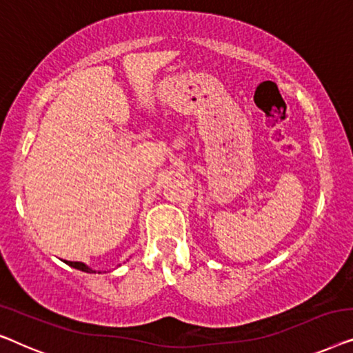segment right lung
I'll return each mask as SVG.
<instances>
[{
	"label": "right lung",
	"mask_w": 353,
	"mask_h": 353,
	"mask_svg": "<svg viewBox=\"0 0 353 353\" xmlns=\"http://www.w3.org/2000/svg\"><path fill=\"white\" fill-rule=\"evenodd\" d=\"M63 262H65L67 265L73 267V269H78V270H81V272H86V274H96V270H92L91 267H88L86 264H83V262H72V261H63Z\"/></svg>",
	"instance_id": "1"
}]
</instances>
